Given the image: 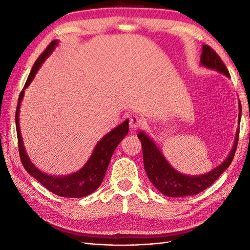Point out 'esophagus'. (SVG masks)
I'll use <instances>...</instances> for the list:
<instances>
[{"label":"esophagus","instance_id":"esophagus-1","mask_svg":"<svg viewBox=\"0 0 250 250\" xmlns=\"http://www.w3.org/2000/svg\"><path fill=\"white\" fill-rule=\"evenodd\" d=\"M143 125V120L138 115H131L129 118V126L132 130H136Z\"/></svg>","mask_w":250,"mask_h":250}]
</instances>
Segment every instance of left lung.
Returning <instances> with one entry per match:
<instances>
[{
    "mask_svg": "<svg viewBox=\"0 0 250 250\" xmlns=\"http://www.w3.org/2000/svg\"><path fill=\"white\" fill-rule=\"evenodd\" d=\"M200 62L204 67L217 70L225 76L230 77L229 71L219 55L208 45H203L202 47ZM238 108H240V113H238V123H240L242 114L241 103H238ZM238 134H240V129L237 128L233 147L223 164H220L218 167L210 170L208 173L191 176L182 174L172 168L151 138L143 131H140L138 134V138L142 144L144 170H146L148 180L152 182V184L165 196L176 198L197 195L212 185L221 173L229 167L236 151Z\"/></svg>",
    "mask_w": 250,
    "mask_h": 250,
    "instance_id": "obj_1",
    "label": "left lung"
}]
</instances>
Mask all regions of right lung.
I'll use <instances>...</instances> for the list:
<instances>
[{"instance_id": "obj_1", "label": "right lung", "mask_w": 250, "mask_h": 250, "mask_svg": "<svg viewBox=\"0 0 250 250\" xmlns=\"http://www.w3.org/2000/svg\"><path fill=\"white\" fill-rule=\"evenodd\" d=\"M55 46H58V41H52L49 43V46L46 48L45 51L38 57L36 62L33 65L29 77H27L23 90L21 91L19 95V102L18 104H17L16 110V129L17 137H18L19 155L21 163L23 165L26 172H29L30 175L36 179L42 186H45L49 191L64 198H82L87 195H91L102 184L114 149L118 146V144L124 139L127 132H128V120L124 121L118 127H115L114 129L108 132L106 136H104L96 144V146L94 148L91 157L88 158L86 164L79 171L75 172L73 174L65 176L48 175L41 170H38L31 163L23 146V141H22L19 127L20 103L24 95V88L30 85L32 80L34 79L37 70L40 69L46 58H48L51 54Z\"/></svg>"}]
</instances>
